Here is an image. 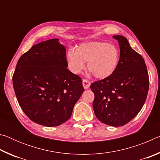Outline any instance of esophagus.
<instances>
[{"label": "esophagus", "mask_w": 160, "mask_h": 160, "mask_svg": "<svg viewBox=\"0 0 160 160\" xmlns=\"http://www.w3.org/2000/svg\"><path fill=\"white\" fill-rule=\"evenodd\" d=\"M91 85V83L90 81L88 80H86V79H83L82 80V85H83V88L87 90V89H88L90 88V86Z\"/></svg>", "instance_id": "1"}]
</instances>
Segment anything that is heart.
<instances>
[{"label":"heart","mask_w":160,"mask_h":160,"mask_svg":"<svg viewBox=\"0 0 160 160\" xmlns=\"http://www.w3.org/2000/svg\"><path fill=\"white\" fill-rule=\"evenodd\" d=\"M69 69L78 74L87 67L96 78L105 79L116 72L120 61V52L116 45L103 42H88L69 49L66 54Z\"/></svg>","instance_id":"1"}]
</instances>
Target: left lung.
Segmentation results:
<instances>
[{"mask_svg":"<svg viewBox=\"0 0 160 160\" xmlns=\"http://www.w3.org/2000/svg\"><path fill=\"white\" fill-rule=\"evenodd\" d=\"M118 42L120 61L110 77L92 84L94 94L93 109L96 117L111 126H122L131 121L145 104L149 76L141 55L130 46L126 38L113 36Z\"/></svg>","mask_w":160,"mask_h":160,"instance_id":"8db88e82","label":"left lung"}]
</instances>
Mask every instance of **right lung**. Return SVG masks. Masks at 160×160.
Returning <instances> with one entry per match:
<instances>
[{
	"mask_svg": "<svg viewBox=\"0 0 160 160\" xmlns=\"http://www.w3.org/2000/svg\"><path fill=\"white\" fill-rule=\"evenodd\" d=\"M67 68L66 47L58 39L32 46L18 60L13 88L21 109L34 123L58 126L71 116L84 88Z\"/></svg>",
	"mask_w": 160,
	"mask_h": 160,
	"instance_id": "add662e5",
	"label": "right lung"
}]
</instances>
